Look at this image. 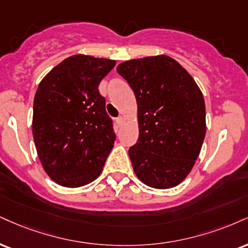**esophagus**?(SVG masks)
<instances>
[{
  "label": "esophagus",
  "mask_w": 248,
  "mask_h": 248,
  "mask_svg": "<svg viewBox=\"0 0 248 248\" xmlns=\"http://www.w3.org/2000/svg\"><path fill=\"white\" fill-rule=\"evenodd\" d=\"M115 121H116V124H122V121H124V116H122V115H119L118 118L115 119Z\"/></svg>",
  "instance_id": "obj_1"
}]
</instances>
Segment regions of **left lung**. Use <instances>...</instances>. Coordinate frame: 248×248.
Returning a JSON list of instances; mask_svg holds the SVG:
<instances>
[{
  "instance_id": "8db88e82",
  "label": "left lung",
  "mask_w": 248,
  "mask_h": 248,
  "mask_svg": "<svg viewBox=\"0 0 248 248\" xmlns=\"http://www.w3.org/2000/svg\"><path fill=\"white\" fill-rule=\"evenodd\" d=\"M135 93L139 140L129 148L136 175L154 188L180 184L205 136V105L195 80L166 55L130 60L116 68Z\"/></svg>"
}]
</instances>
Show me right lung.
Segmentation results:
<instances>
[{
	"instance_id": "obj_1",
	"label": "right lung",
	"mask_w": 248,
	"mask_h": 248,
	"mask_svg": "<svg viewBox=\"0 0 248 248\" xmlns=\"http://www.w3.org/2000/svg\"><path fill=\"white\" fill-rule=\"evenodd\" d=\"M114 65L113 60L74 55L38 86L32 122L35 148L45 171L61 186L93 181L111 153L116 136L98 86Z\"/></svg>"
}]
</instances>
